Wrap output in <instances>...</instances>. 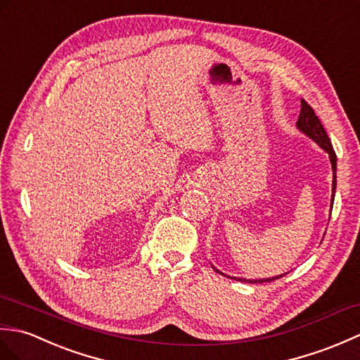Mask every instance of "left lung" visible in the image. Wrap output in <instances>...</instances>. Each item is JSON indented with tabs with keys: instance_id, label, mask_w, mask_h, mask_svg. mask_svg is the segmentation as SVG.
<instances>
[{
	"instance_id": "8db88e82",
	"label": "left lung",
	"mask_w": 360,
	"mask_h": 360,
	"mask_svg": "<svg viewBox=\"0 0 360 360\" xmlns=\"http://www.w3.org/2000/svg\"><path fill=\"white\" fill-rule=\"evenodd\" d=\"M295 126H297V129L302 134H305L307 137H309L311 140L316 143V145L321 146L330 157L331 167H333V194H331V207H330V215H331L333 203H334V193H336V185H338V180H336L338 179L336 177V171H338L336 153H334V149L331 146V141H330L328 135H326V132L323 129L321 120L317 118L313 108H311L305 100H302L300 115H299V120H297V123H295ZM215 271H217V273H220V274H223L221 271H219V269H215ZM223 276H226L229 278H234V281H238V282H246V283H266V282H273V281H276V278H281V277L286 276V273L281 274V276H274V277H266V278H254V281H252V278H243V277H231L228 274H223Z\"/></svg>"
}]
</instances>
